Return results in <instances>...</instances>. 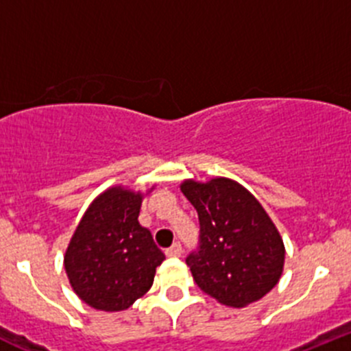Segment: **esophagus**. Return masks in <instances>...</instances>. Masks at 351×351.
<instances>
[{
  "instance_id": "34e87169",
  "label": "esophagus",
  "mask_w": 351,
  "mask_h": 351,
  "mask_svg": "<svg viewBox=\"0 0 351 351\" xmlns=\"http://www.w3.org/2000/svg\"><path fill=\"white\" fill-rule=\"evenodd\" d=\"M166 255H168V257H180V255H182V245L173 243L171 247L166 248Z\"/></svg>"
}]
</instances>
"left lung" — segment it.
Returning <instances> with one entry per match:
<instances>
[{
	"label": "left lung",
	"mask_w": 351,
	"mask_h": 351,
	"mask_svg": "<svg viewBox=\"0 0 351 351\" xmlns=\"http://www.w3.org/2000/svg\"><path fill=\"white\" fill-rule=\"evenodd\" d=\"M180 189L199 214V247L186 257L197 287L228 307L269 293L283 274L285 245L261 202L223 176Z\"/></svg>",
	"instance_id": "8db88e82"
}]
</instances>
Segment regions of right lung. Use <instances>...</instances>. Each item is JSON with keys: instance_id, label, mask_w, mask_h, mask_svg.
<instances>
[{"instance_id": "right-lung-1", "label": "right lung", "mask_w": 351, "mask_h": 351, "mask_svg": "<svg viewBox=\"0 0 351 351\" xmlns=\"http://www.w3.org/2000/svg\"><path fill=\"white\" fill-rule=\"evenodd\" d=\"M142 199L121 185L97 195L64 252L71 288L96 311H127L147 293L165 261L151 231L138 223Z\"/></svg>"}]
</instances>
